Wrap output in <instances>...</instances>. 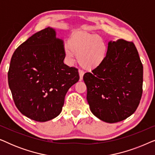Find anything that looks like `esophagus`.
I'll list each match as a JSON object with an SVG mask.
<instances>
[{"instance_id":"obj_1","label":"esophagus","mask_w":155,"mask_h":155,"mask_svg":"<svg viewBox=\"0 0 155 155\" xmlns=\"http://www.w3.org/2000/svg\"><path fill=\"white\" fill-rule=\"evenodd\" d=\"M79 72V75H80V80H82V78H83V75H84V72L81 71V70H79L78 71Z\"/></svg>"}]
</instances>
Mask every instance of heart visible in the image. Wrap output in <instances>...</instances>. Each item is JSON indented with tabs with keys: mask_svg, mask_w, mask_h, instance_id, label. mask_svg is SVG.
<instances>
[{
	"mask_svg": "<svg viewBox=\"0 0 155 155\" xmlns=\"http://www.w3.org/2000/svg\"><path fill=\"white\" fill-rule=\"evenodd\" d=\"M108 51L107 45L100 36L85 31L73 34L64 47L65 58L73 62L75 56L82 68L92 71L104 62Z\"/></svg>",
	"mask_w": 155,
	"mask_h": 155,
	"instance_id": "obj_1",
	"label": "heart"
}]
</instances>
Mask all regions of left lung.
Masks as SVG:
<instances>
[{
  "instance_id": "1",
  "label": "left lung",
  "mask_w": 155,
  "mask_h": 155,
  "mask_svg": "<svg viewBox=\"0 0 155 155\" xmlns=\"http://www.w3.org/2000/svg\"><path fill=\"white\" fill-rule=\"evenodd\" d=\"M83 76L87 100L95 116L114 124L136 111L143 94V66L133 42L110 41L104 62Z\"/></svg>"
}]
</instances>
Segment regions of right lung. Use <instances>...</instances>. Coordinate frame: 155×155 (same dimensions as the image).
<instances>
[{
    "label": "right lung",
    "mask_w": 155,
    "mask_h": 155,
    "mask_svg": "<svg viewBox=\"0 0 155 155\" xmlns=\"http://www.w3.org/2000/svg\"><path fill=\"white\" fill-rule=\"evenodd\" d=\"M48 27L35 33L12 55L8 84L19 111L38 122L58 116L65 96L80 79L78 69L64 64L63 42Z\"/></svg>",
    "instance_id": "add662e5"
}]
</instances>
